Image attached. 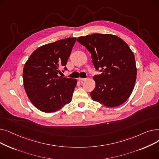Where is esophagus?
<instances>
[{
	"instance_id": "34e87169",
	"label": "esophagus",
	"mask_w": 159,
	"mask_h": 159,
	"mask_svg": "<svg viewBox=\"0 0 159 159\" xmlns=\"http://www.w3.org/2000/svg\"><path fill=\"white\" fill-rule=\"evenodd\" d=\"M88 80L87 78H85V79H82V78H79V80L80 82H84V81H86Z\"/></svg>"
}]
</instances>
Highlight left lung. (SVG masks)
<instances>
[{
  "instance_id": "obj_1",
  "label": "left lung",
  "mask_w": 159,
  "mask_h": 159,
  "mask_svg": "<svg viewBox=\"0 0 159 159\" xmlns=\"http://www.w3.org/2000/svg\"><path fill=\"white\" fill-rule=\"evenodd\" d=\"M77 40L90 52L95 70L102 72L93 77L96 84L91 98L107 107L126 102L137 78L135 56L128 45L111 34L94 33Z\"/></svg>"
}]
</instances>
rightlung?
<instances>
[{
  "instance_id": "obj_1",
  "label": "right lung",
  "mask_w": 159,
  "mask_h": 159,
  "mask_svg": "<svg viewBox=\"0 0 159 159\" xmlns=\"http://www.w3.org/2000/svg\"><path fill=\"white\" fill-rule=\"evenodd\" d=\"M76 39L67 38L40 46L24 65L25 91L31 103L41 111H57L71 101L77 81L58 74L62 68L67 70L66 65Z\"/></svg>"
}]
</instances>
